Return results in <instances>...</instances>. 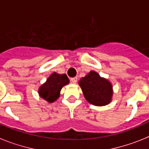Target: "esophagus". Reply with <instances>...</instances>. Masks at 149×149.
Listing matches in <instances>:
<instances>
[{
	"label": "esophagus",
	"mask_w": 149,
	"mask_h": 149,
	"mask_svg": "<svg viewBox=\"0 0 149 149\" xmlns=\"http://www.w3.org/2000/svg\"><path fill=\"white\" fill-rule=\"evenodd\" d=\"M70 81H71V82H72V83H73V84L76 83V82H77V78H76V77H73V78H71Z\"/></svg>",
	"instance_id": "1"
}]
</instances>
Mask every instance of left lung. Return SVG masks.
I'll return each instance as SVG.
<instances>
[{
    "label": "left lung",
    "mask_w": 149,
    "mask_h": 149,
    "mask_svg": "<svg viewBox=\"0 0 149 149\" xmlns=\"http://www.w3.org/2000/svg\"><path fill=\"white\" fill-rule=\"evenodd\" d=\"M79 85L88 102L93 105L102 107L112 100V85L107 79L102 78L95 71H91L79 81Z\"/></svg>",
    "instance_id": "obj_1"
}]
</instances>
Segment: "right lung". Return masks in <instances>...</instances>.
Masks as SVG:
<instances>
[{"label":"right lung","instance_id":"add662e5","mask_svg":"<svg viewBox=\"0 0 149 149\" xmlns=\"http://www.w3.org/2000/svg\"><path fill=\"white\" fill-rule=\"evenodd\" d=\"M69 82L70 80L66 74L53 73L40 87L39 95L49 103H53L60 97V91L63 86Z\"/></svg>","mask_w":149,"mask_h":149}]
</instances>
